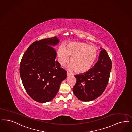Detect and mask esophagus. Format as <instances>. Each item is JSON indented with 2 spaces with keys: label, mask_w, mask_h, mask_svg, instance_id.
<instances>
[{
  "label": "esophagus",
  "mask_w": 132,
  "mask_h": 132,
  "mask_svg": "<svg viewBox=\"0 0 132 132\" xmlns=\"http://www.w3.org/2000/svg\"><path fill=\"white\" fill-rule=\"evenodd\" d=\"M70 75H71V74H70V73H69L68 72H67V77L70 76Z\"/></svg>",
  "instance_id": "1"
}]
</instances>
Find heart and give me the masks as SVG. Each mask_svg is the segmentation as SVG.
<instances>
[{
  "mask_svg": "<svg viewBox=\"0 0 132 132\" xmlns=\"http://www.w3.org/2000/svg\"><path fill=\"white\" fill-rule=\"evenodd\" d=\"M97 53L96 47L83 42L69 43L65 47H59L57 52L59 62L62 66L68 62L70 56H71L69 70H75L79 74H85L89 71L95 62Z\"/></svg>",
  "mask_w": 132,
  "mask_h": 132,
  "instance_id": "heart-1",
  "label": "heart"
}]
</instances>
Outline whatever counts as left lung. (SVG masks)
I'll return each instance as SVG.
<instances>
[{
    "mask_svg": "<svg viewBox=\"0 0 132 132\" xmlns=\"http://www.w3.org/2000/svg\"><path fill=\"white\" fill-rule=\"evenodd\" d=\"M99 59L87 73L75 76L77 79L73 92L79 100L88 102L98 98L105 90L112 63L105 49L101 47Z\"/></svg>",
    "mask_w": 132,
    "mask_h": 132,
    "instance_id": "left-lung-1",
    "label": "left lung"
}]
</instances>
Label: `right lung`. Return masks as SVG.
I'll list each match as a JSON object with an SVG mask.
<instances>
[{
  "mask_svg": "<svg viewBox=\"0 0 132 132\" xmlns=\"http://www.w3.org/2000/svg\"><path fill=\"white\" fill-rule=\"evenodd\" d=\"M59 42L56 36L35 41L21 59L20 74L23 86L29 96L38 102L52 100L67 77L66 71L55 60L57 54L53 47Z\"/></svg>",
  "mask_w": 132,
  "mask_h": 132,
  "instance_id": "right-lung-1",
  "label": "right lung"
}]
</instances>
